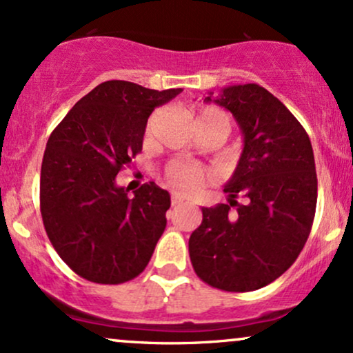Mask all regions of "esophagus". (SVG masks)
<instances>
[{
	"label": "esophagus",
	"instance_id": "1",
	"mask_svg": "<svg viewBox=\"0 0 353 353\" xmlns=\"http://www.w3.org/2000/svg\"><path fill=\"white\" fill-rule=\"evenodd\" d=\"M182 202H184V197H181L179 194H172V196H171V204L172 205H179V204H182Z\"/></svg>",
	"mask_w": 353,
	"mask_h": 353
}]
</instances>
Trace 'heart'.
I'll return each instance as SVG.
<instances>
[{
	"label": "heart",
	"mask_w": 353,
	"mask_h": 353,
	"mask_svg": "<svg viewBox=\"0 0 353 353\" xmlns=\"http://www.w3.org/2000/svg\"><path fill=\"white\" fill-rule=\"evenodd\" d=\"M157 116L159 114L156 112V114L149 119L148 134L149 131H151L154 121H156ZM197 121H221V123L224 124L225 131L228 132L230 131L229 116L217 108L201 109L199 114H197L196 119H194V123H197ZM165 181H168L172 188L179 190H194L202 181H204V171H202L199 165L185 163V161H172V163H169L168 168H165Z\"/></svg>",
	"instance_id": "obj_1"
}]
</instances>
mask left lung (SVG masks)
<instances>
[{
	"label": "left lung",
	"mask_w": 353,
	"mask_h": 353,
	"mask_svg": "<svg viewBox=\"0 0 353 353\" xmlns=\"http://www.w3.org/2000/svg\"><path fill=\"white\" fill-rule=\"evenodd\" d=\"M214 101L236 117L244 149L224 189L229 202L202 208L189 255L202 282L250 292L281 277L309 239L317 205L314 151L302 124L265 88L229 86Z\"/></svg>",
	"instance_id": "1"
}]
</instances>
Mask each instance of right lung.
Segmentation results:
<instances>
[{
	"mask_svg": "<svg viewBox=\"0 0 353 353\" xmlns=\"http://www.w3.org/2000/svg\"><path fill=\"white\" fill-rule=\"evenodd\" d=\"M181 91L106 81L81 98L51 132L41 164L39 208L52 247L79 277L123 283L151 261L171 196L145 182L129 197V189L117 188L116 176L143 151L154 108Z\"/></svg>",
	"mask_w": 353,
	"mask_h": 353,
	"instance_id": "right-lung-1",
	"label": "right lung"
}]
</instances>
